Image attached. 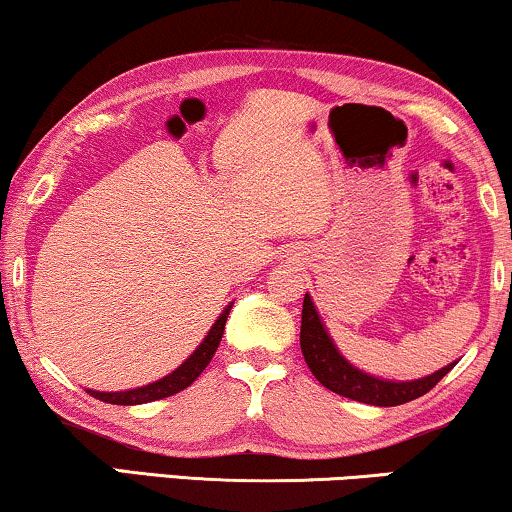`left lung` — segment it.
<instances>
[{
    "label": "left lung",
    "mask_w": 512,
    "mask_h": 512,
    "mask_svg": "<svg viewBox=\"0 0 512 512\" xmlns=\"http://www.w3.org/2000/svg\"><path fill=\"white\" fill-rule=\"evenodd\" d=\"M300 349H303L307 368L312 375L331 389L333 394H340L352 401L380 405V408H391V405H403L415 398L424 396L431 391L443 377L454 368L450 366L436 370V373L419 377V380H384V377L370 375L366 370L356 368L349 363L328 333V328L317 312V305L312 303L310 293H305L303 300V321H300Z\"/></svg>",
    "instance_id": "obj_1"
}]
</instances>
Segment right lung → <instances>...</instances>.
Here are the masks:
<instances>
[{"label": "right lung", "mask_w": 512, "mask_h": 512, "mask_svg": "<svg viewBox=\"0 0 512 512\" xmlns=\"http://www.w3.org/2000/svg\"><path fill=\"white\" fill-rule=\"evenodd\" d=\"M230 307H233V303L226 305V310L219 314V319L214 321L212 328H209V333L205 335V340L200 342L198 349H195V352L188 356V359L181 363L179 368H174L170 375L160 377V380L151 382V384H144V387H137V389H125V391L86 389V391L90 396L100 398V401H104V403H114V405L151 403V401H160V398L179 394V391L191 387V384L200 377L202 370L209 366V361H212L216 347H219V342L223 338V328H226V319L230 314Z\"/></svg>", "instance_id": "add662e5"}]
</instances>
